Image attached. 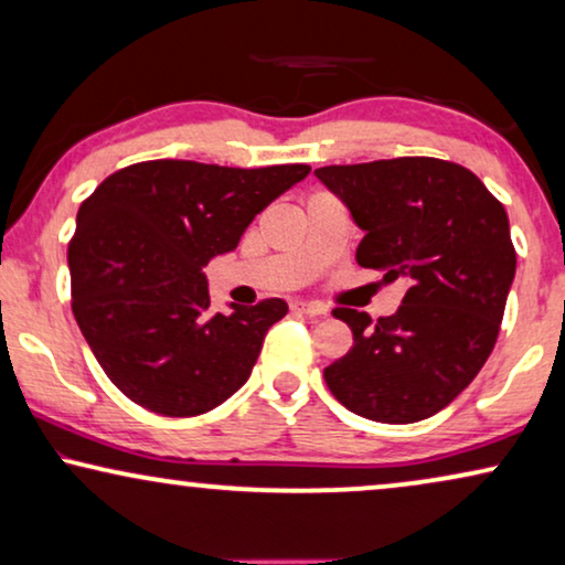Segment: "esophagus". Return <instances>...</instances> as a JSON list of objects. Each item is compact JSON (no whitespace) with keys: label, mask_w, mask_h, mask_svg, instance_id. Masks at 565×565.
Listing matches in <instances>:
<instances>
[{"label":"esophagus","mask_w":565,"mask_h":565,"mask_svg":"<svg viewBox=\"0 0 565 565\" xmlns=\"http://www.w3.org/2000/svg\"><path fill=\"white\" fill-rule=\"evenodd\" d=\"M296 313H303V316H323L327 313V308L319 306V303H303V300H296V303L290 306Z\"/></svg>","instance_id":"obj_1"}]
</instances>
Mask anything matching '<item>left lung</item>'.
Instances as JSON below:
<instances>
[{
	"label": "left lung",
	"mask_w": 565,
	"mask_h": 565,
	"mask_svg": "<svg viewBox=\"0 0 565 565\" xmlns=\"http://www.w3.org/2000/svg\"><path fill=\"white\" fill-rule=\"evenodd\" d=\"M316 177L365 231L358 265L408 285L398 311L375 323L334 308L354 344L323 381L365 419H427L468 388L497 344L516 269L504 205L470 169L431 157L321 167Z\"/></svg>",
	"instance_id": "8db88e82"
}]
</instances>
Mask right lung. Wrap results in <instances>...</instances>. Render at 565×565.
I'll return each mask as SVG.
<instances>
[{"mask_svg": "<svg viewBox=\"0 0 565 565\" xmlns=\"http://www.w3.org/2000/svg\"><path fill=\"white\" fill-rule=\"evenodd\" d=\"M308 164L236 169L138 161L107 177L68 242L72 311L105 375L161 416H198L249 377L282 298L211 313L203 267L236 249L254 215Z\"/></svg>", "mask_w": 565, "mask_h": 565, "instance_id": "add662e5", "label": "right lung"}]
</instances>
